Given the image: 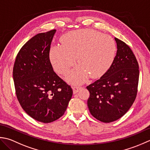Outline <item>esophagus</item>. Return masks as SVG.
Here are the masks:
<instances>
[{"label":"esophagus","mask_w":150,"mask_h":150,"mask_svg":"<svg viewBox=\"0 0 150 150\" xmlns=\"http://www.w3.org/2000/svg\"><path fill=\"white\" fill-rule=\"evenodd\" d=\"M81 88V87L78 86V85H74V86H72V89H73V93L76 94L77 93L79 90Z\"/></svg>","instance_id":"1"}]
</instances>
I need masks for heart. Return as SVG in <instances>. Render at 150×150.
Returning a JSON list of instances; mask_svg holds the SVG:
<instances>
[{
    "label": "heart",
    "instance_id": "1",
    "mask_svg": "<svg viewBox=\"0 0 150 150\" xmlns=\"http://www.w3.org/2000/svg\"><path fill=\"white\" fill-rule=\"evenodd\" d=\"M116 54L115 41L108 35L91 30L69 32L62 39V45L51 48L50 59L59 74H65L74 65H79L67 76L69 81L81 83L91 75L102 76L111 66Z\"/></svg>",
    "mask_w": 150,
    "mask_h": 150
}]
</instances>
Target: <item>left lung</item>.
Here are the masks:
<instances>
[{
  "label": "left lung",
  "instance_id": "obj_1",
  "mask_svg": "<svg viewBox=\"0 0 150 150\" xmlns=\"http://www.w3.org/2000/svg\"><path fill=\"white\" fill-rule=\"evenodd\" d=\"M117 55L111 67L99 79L87 87L91 114L109 123L121 118L135 101L138 88L139 64L129 46L117 38Z\"/></svg>",
  "mask_w": 150,
  "mask_h": 150
}]
</instances>
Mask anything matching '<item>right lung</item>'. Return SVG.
<instances>
[{
    "mask_svg": "<svg viewBox=\"0 0 150 150\" xmlns=\"http://www.w3.org/2000/svg\"><path fill=\"white\" fill-rule=\"evenodd\" d=\"M56 30L33 36L15 59L13 77L19 102L35 120L50 123L65 113L72 89L54 71L49 58Z\"/></svg>",
    "mask_w": 150,
    "mask_h": 150,
    "instance_id": "add662e5",
    "label": "right lung"
}]
</instances>
